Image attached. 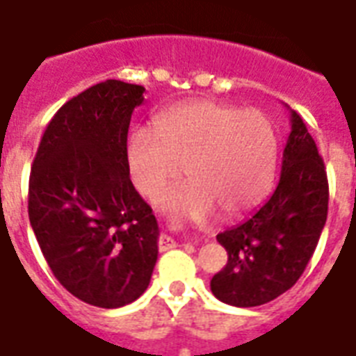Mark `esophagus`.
Listing matches in <instances>:
<instances>
[{
  "label": "esophagus",
  "mask_w": 356,
  "mask_h": 356,
  "mask_svg": "<svg viewBox=\"0 0 356 356\" xmlns=\"http://www.w3.org/2000/svg\"><path fill=\"white\" fill-rule=\"evenodd\" d=\"M176 246V241L172 237H168V235H161L159 237V248L161 250H168V248H175Z\"/></svg>",
  "instance_id": "esophagus-1"
}]
</instances>
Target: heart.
I'll use <instances>...</instances> for the list:
<instances>
[{"label": "heart", "instance_id": "1", "mask_svg": "<svg viewBox=\"0 0 356 356\" xmlns=\"http://www.w3.org/2000/svg\"><path fill=\"white\" fill-rule=\"evenodd\" d=\"M277 161L279 136L266 113L214 100L163 111L153 132H132L124 152L132 186L146 199L159 197L186 168L189 181L163 197L161 207L199 222L216 210L238 216L260 203Z\"/></svg>", "mask_w": 356, "mask_h": 356}]
</instances>
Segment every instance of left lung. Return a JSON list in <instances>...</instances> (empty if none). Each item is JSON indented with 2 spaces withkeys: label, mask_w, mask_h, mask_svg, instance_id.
Segmentation results:
<instances>
[{
  "label": "left lung",
  "mask_w": 356,
  "mask_h": 356,
  "mask_svg": "<svg viewBox=\"0 0 356 356\" xmlns=\"http://www.w3.org/2000/svg\"><path fill=\"white\" fill-rule=\"evenodd\" d=\"M292 131L277 188L243 224L218 235L227 264L210 290L220 302L256 307L292 288L315 252L328 214V178L303 119L290 110Z\"/></svg>",
  "instance_id": "8db88e82"
}]
</instances>
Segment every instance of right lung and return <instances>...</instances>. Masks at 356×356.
<instances>
[{"mask_svg": "<svg viewBox=\"0 0 356 356\" xmlns=\"http://www.w3.org/2000/svg\"><path fill=\"white\" fill-rule=\"evenodd\" d=\"M144 87L108 79L47 124L28 189L30 224L53 275L81 302L115 309L146 292L159 225L124 163Z\"/></svg>", "mask_w": 356, "mask_h": 356, "instance_id": "right-lung-1", "label": "right lung"}]
</instances>
